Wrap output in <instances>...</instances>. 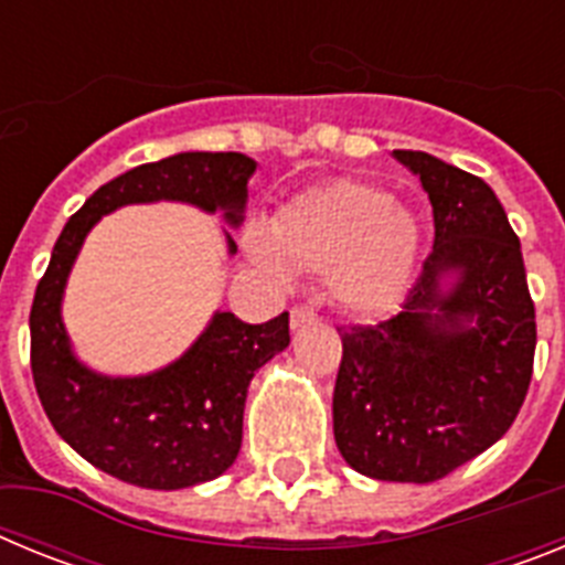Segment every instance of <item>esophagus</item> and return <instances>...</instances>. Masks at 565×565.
<instances>
[{"instance_id": "obj_1", "label": "esophagus", "mask_w": 565, "mask_h": 565, "mask_svg": "<svg viewBox=\"0 0 565 565\" xmlns=\"http://www.w3.org/2000/svg\"><path fill=\"white\" fill-rule=\"evenodd\" d=\"M313 322H317V313H313V308H308V306L291 308V328H294V331H299V328H306V326H313Z\"/></svg>"}]
</instances>
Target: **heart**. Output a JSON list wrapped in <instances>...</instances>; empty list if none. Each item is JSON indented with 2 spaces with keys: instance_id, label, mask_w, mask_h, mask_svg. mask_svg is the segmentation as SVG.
Returning <instances> with one entry per match:
<instances>
[{
  "instance_id": "obj_1",
  "label": "heart",
  "mask_w": 565,
  "mask_h": 565,
  "mask_svg": "<svg viewBox=\"0 0 565 565\" xmlns=\"http://www.w3.org/2000/svg\"><path fill=\"white\" fill-rule=\"evenodd\" d=\"M271 239L252 237L248 252L259 266L286 274H326L339 308L376 317L393 308L407 288L418 252L416 214L391 192L362 181H333L297 194L279 209Z\"/></svg>"
}]
</instances>
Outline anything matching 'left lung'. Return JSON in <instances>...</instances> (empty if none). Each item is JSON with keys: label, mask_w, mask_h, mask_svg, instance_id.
<instances>
[{"label": "left lung", "mask_w": 565, "mask_h": 565, "mask_svg": "<svg viewBox=\"0 0 565 565\" xmlns=\"http://www.w3.org/2000/svg\"><path fill=\"white\" fill-rule=\"evenodd\" d=\"M393 158L430 198L436 239L396 317L339 328L333 438L362 476L430 483L515 422L535 362V302L495 192L427 152Z\"/></svg>", "instance_id": "obj_1"}]
</instances>
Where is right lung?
Masks as SVG:
<instances>
[{
  "instance_id": "add662e5",
  "label": "right lung",
  "mask_w": 565,
  "mask_h": 565,
  "mask_svg": "<svg viewBox=\"0 0 565 565\" xmlns=\"http://www.w3.org/2000/svg\"><path fill=\"white\" fill-rule=\"evenodd\" d=\"M257 163L239 152H181L118 174L89 194L58 234L30 308V367L50 424L93 467L143 489H183L223 476L243 444L254 373L286 351L288 313L263 326L214 311L183 356L143 376H104L73 353L62 299L84 237L104 214L132 203L178 201L246 217ZM228 254H237L226 232Z\"/></svg>"
}]
</instances>
